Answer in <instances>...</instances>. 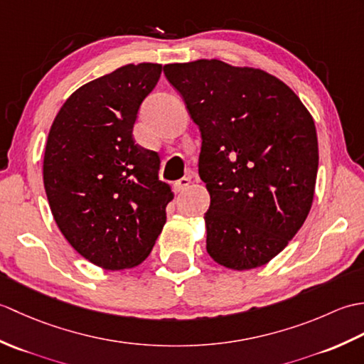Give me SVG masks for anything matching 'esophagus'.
I'll return each instance as SVG.
<instances>
[{
	"mask_svg": "<svg viewBox=\"0 0 364 364\" xmlns=\"http://www.w3.org/2000/svg\"><path fill=\"white\" fill-rule=\"evenodd\" d=\"M189 184H191V178L184 176V178H181V180L175 181V184H173V191H175V192H181V191L186 189V188L189 186Z\"/></svg>",
	"mask_w": 364,
	"mask_h": 364,
	"instance_id": "34e87169",
	"label": "esophagus"
}]
</instances>
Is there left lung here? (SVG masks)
I'll return each instance as SVG.
<instances>
[{"instance_id": "1", "label": "left lung", "mask_w": 364, "mask_h": 364, "mask_svg": "<svg viewBox=\"0 0 364 364\" xmlns=\"http://www.w3.org/2000/svg\"><path fill=\"white\" fill-rule=\"evenodd\" d=\"M164 75L202 134L208 253L228 269L264 266L311 210L319 166L311 114L259 68L200 59L167 64Z\"/></svg>"}]
</instances>
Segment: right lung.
Instances as JSON below:
<instances>
[{
  "label": "right lung",
  "mask_w": 364,
  "mask_h": 364,
  "mask_svg": "<svg viewBox=\"0 0 364 364\" xmlns=\"http://www.w3.org/2000/svg\"><path fill=\"white\" fill-rule=\"evenodd\" d=\"M161 64H128L84 84L54 119L43 184L60 233L81 257L107 270L149 257L173 192L159 181V156L133 139L137 111Z\"/></svg>",
  "instance_id": "right-lung-1"
}]
</instances>
